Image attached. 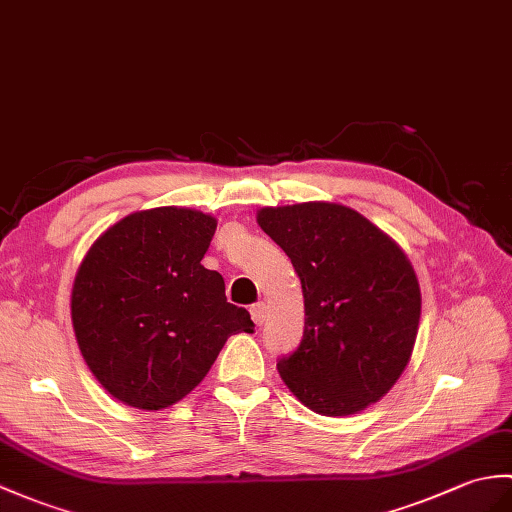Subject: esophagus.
I'll use <instances>...</instances> for the list:
<instances>
[{
	"mask_svg": "<svg viewBox=\"0 0 512 512\" xmlns=\"http://www.w3.org/2000/svg\"><path fill=\"white\" fill-rule=\"evenodd\" d=\"M251 316H253V323H255L257 327H261V325L266 323L268 305H266V303H255V305L251 307Z\"/></svg>",
	"mask_w": 512,
	"mask_h": 512,
	"instance_id": "esophagus-1",
	"label": "esophagus"
}]
</instances>
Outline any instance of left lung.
<instances>
[{
  "label": "left lung",
  "mask_w": 512,
  "mask_h": 512,
  "mask_svg": "<svg viewBox=\"0 0 512 512\" xmlns=\"http://www.w3.org/2000/svg\"><path fill=\"white\" fill-rule=\"evenodd\" d=\"M257 224L290 257L305 299L303 340L279 360L296 399L349 417L395 386L417 340L421 290L406 253L336 202L264 207Z\"/></svg>",
  "instance_id": "1"
}]
</instances>
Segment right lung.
Listing matches in <instances>:
<instances>
[{"instance_id": "1", "label": "right lung", "mask_w": 512, "mask_h": 512, "mask_svg": "<svg viewBox=\"0 0 512 512\" xmlns=\"http://www.w3.org/2000/svg\"><path fill=\"white\" fill-rule=\"evenodd\" d=\"M216 218L181 207L137 211L91 244L71 290L82 358L111 395L161 410L189 395L229 336L253 334L220 272L200 264Z\"/></svg>"}]
</instances>
